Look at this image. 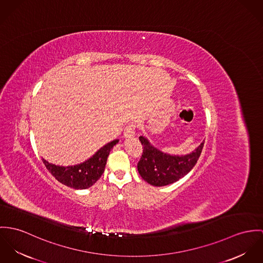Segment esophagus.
<instances>
[{"label": "esophagus", "instance_id": "esophagus-1", "mask_svg": "<svg viewBox=\"0 0 263 263\" xmlns=\"http://www.w3.org/2000/svg\"><path fill=\"white\" fill-rule=\"evenodd\" d=\"M135 130H136V125L135 123H130L127 125V127L125 128V131H124V137L125 138H130V137H133L135 135Z\"/></svg>", "mask_w": 263, "mask_h": 263}]
</instances>
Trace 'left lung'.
Returning a JSON list of instances; mask_svg holds the SVG:
<instances>
[{"label":"left lung","instance_id":"left-lung-1","mask_svg":"<svg viewBox=\"0 0 263 263\" xmlns=\"http://www.w3.org/2000/svg\"><path fill=\"white\" fill-rule=\"evenodd\" d=\"M139 140L143 146V153L137 164V170L141 177L154 186L174 183L187 175L196 165L204 147L203 141L191 153L173 155L157 149L143 135L139 137Z\"/></svg>","mask_w":263,"mask_h":263}]
</instances>
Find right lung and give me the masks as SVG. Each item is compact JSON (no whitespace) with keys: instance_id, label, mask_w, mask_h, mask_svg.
<instances>
[{"instance_id":"1","label":"right lung","mask_w":263,"mask_h":263,"mask_svg":"<svg viewBox=\"0 0 263 263\" xmlns=\"http://www.w3.org/2000/svg\"><path fill=\"white\" fill-rule=\"evenodd\" d=\"M119 142L113 140L101 147L91 157L76 165H55L44 158L42 161L48 172L62 184L74 190H85L91 186L102 176L111 149Z\"/></svg>"}]
</instances>
